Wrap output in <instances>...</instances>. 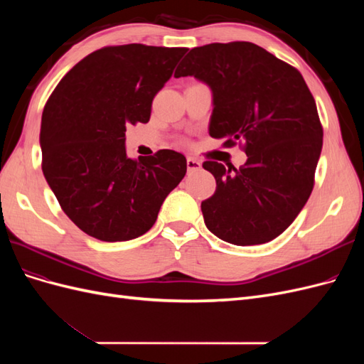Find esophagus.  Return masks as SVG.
<instances>
[{"mask_svg": "<svg viewBox=\"0 0 364 364\" xmlns=\"http://www.w3.org/2000/svg\"><path fill=\"white\" fill-rule=\"evenodd\" d=\"M186 168H188L190 173L199 171L202 168V162L197 161L196 158H188V159H186Z\"/></svg>", "mask_w": 364, "mask_h": 364, "instance_id": "34e87169", "label": "esophagus"}]
</instances>
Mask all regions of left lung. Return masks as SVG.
I'll return each mask as SVG.
<instances>
[{
	"label": "left lung",
	"mask_w": 364,
	"mask_h": 364,
	"mask_svg": "<svg viewBox=\"0 0 364 364\" xmlns=\"http://www.w3.org/2000/svg\"><path fill=\"white\" fill-rule=\"evenodd\" d=\"M209 85V135L238 144L245 167L205 161L217 188L202 202L206 228L237 246L272 241L301 213L314 186L323 129L302 74L252 42L193 48L174 77ZM235 173H232V170Z\"/></svg>",
	"instance_id": "1"
}]
</instances>
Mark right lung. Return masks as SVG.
<instances>
[{"label":"right lung","mask_w":364,"mask_h":364,"mask_svg":"<svg viewBox=\"0 0 364 364\" xmlns=\"http://www.w3.org/2000/svg\"><path fill=\"white\" fill-rule=\"evenodd\" d=\"M188 48L103 47L63 75L42 112V171L73 223L97 240L127 241L155 225L186 173L174 150L132 159L126 126L147 123L151 102Z\"/></svg>","instance_id":"add662e5"}]
</instances>
